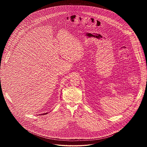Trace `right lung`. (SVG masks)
<instances>
[{"mask_svg":"<svg viewBox=\"0 0 147 147\" xmlns=\"http://www.w3.org/2000/svg\"><path fill=\"white\" fill-rule=\"evenodd\" d=\"M49 112H46V113H43V114H41V115H46V114H47Z\"/></svg>","mask_w":147,"mask_h":147,"instance_id":"right-lung-1","label":"right lung"}]
</instances>
